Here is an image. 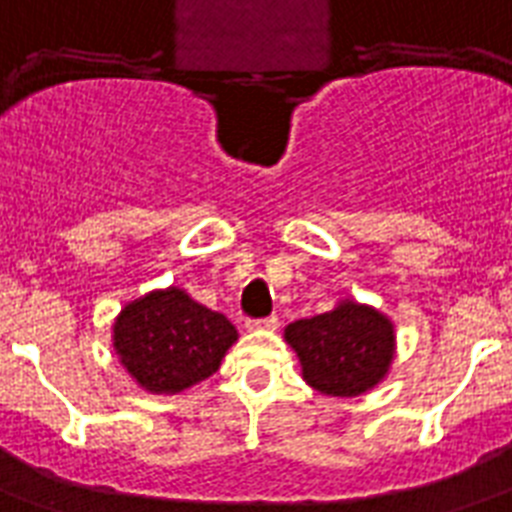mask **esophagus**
<instances>
[{
	"label": "esophagus",
	"mask_w": 512,
	"mask_h": 512,
	"mask_svg": "<svg viewBox=\"0 0 512 512\" xmlns=\"http://www.w3.org/2000/svg\"><path fill=\"white\" fill-rule=\"evenodd\" d=\"M249 327H260V329H276L279 327V316H265V319L249 321Z\"/></svg>",
	"instance_id": "34e87169"
}]
</instances>
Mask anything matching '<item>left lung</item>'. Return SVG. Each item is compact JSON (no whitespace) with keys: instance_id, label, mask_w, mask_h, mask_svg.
<instances>
[{"instance_id":"left-lung-1","label":"left lung","mask_w":512,"mask_h":512,"mask_svg":"<svg viewBox=\"0 0 512 512\" xmlns=\"http://www.w3.org/2000/svg\"><path fill=\"white\" fill-rule=\"evenodd\" d=\"M303 364L305 382L327 396H361L388 374L396 335L388 316L345 300L335 311L284 329Z\"/></svg>"}]
</instances>
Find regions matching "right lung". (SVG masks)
Returning <instances> with one entry per match:
<instances>
[{
    "mask_svg": "<svg viewBox=\"0 0 512 512\" xmlns=\"http://www.w3.org/2000/svg\"><path fill=\"white\" fill-rule=\"evenodd\" d=\"M236 327L170 287L124 305L114 324V348L124 369L151 393H180L220 369Z\"/></svg>",
    "mask_w": 512,
    "mask_h": 512,
    "instance_id": "add662e5",
    "label": "right lung"
}]
</instances>
